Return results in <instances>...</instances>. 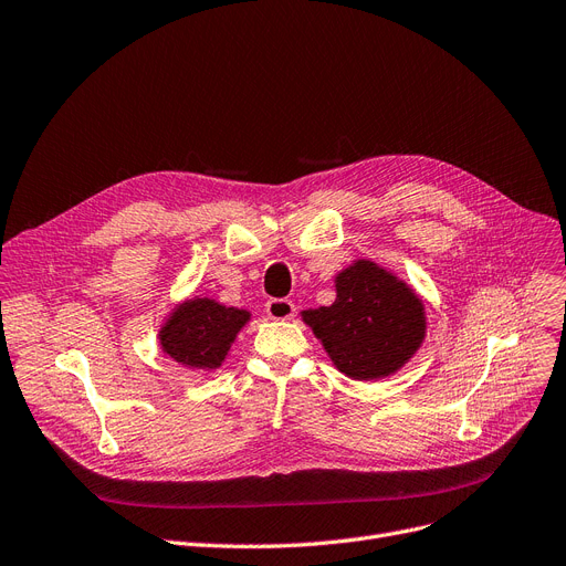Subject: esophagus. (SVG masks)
<instances>
[{
	"instance_id": "34e87169",
	"label": "esophagus",
	"mask_w": 566,
	"mask_h": 566,
	"mask_svg": "<svg viewBox=\"0 0 566 566\" xmlns=\"http://www.w3.org/2000/svg\"><path fill=\"white\" fill-rule=\"evenodd\" d=\"M265 312L270 318H291L293 314H296V305L286 298H270L265 303Z\"/></svg>"
}]
</instances>
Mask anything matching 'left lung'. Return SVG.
Returning a JSON list of instances; mask_svg holds the SVG:
<instances>
[{"label": "left lung", "instance_id": "left-lung-1", "mask_svg": "<svg viewBox=\"0 0 566 566\" xmlns=\"http://www.w3.org/2000/svg\"><path fill=\"white\" fill-rule=\"evenodd\" d=\"M303 318L333 363L354 379L396 373L426 335L421 301L370 261H358L339 273L335 303L307 310Z\"/></svg>", "mask_w": 566, "mask_h": 566}]
</instances>
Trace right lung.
<instances>
[{"label": "right lung", "mask_w": 566, "mask_h": 566, "mask_svg": "<svg viewBox=\"0 0 566 566\" xmlns=\"http://www.w3.org/2000/svg\"><path fill=\"white\" fill-rule=\"evenodd\" d=\"M250 314L208 298L182 303L161 328L164 352L196 370H217Z\"/></svg>", "instance_id": "add662e5"}]
</instances>
